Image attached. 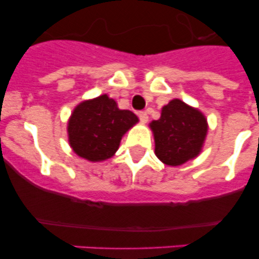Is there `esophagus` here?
<instances>
[{
    "label": "esophagus",
    "mask_w": 259,
    "mask_h": 259,
    "mask_svg": "<svg viewBox=\"0 0 259 259\" xmlns=\"http://www.w3.org/2000/svg\"><path fill=\"white\" fill-rule=\"evenodd\" d=\"M138 116H139V118H141V121L143 122V124H146V122L148 121V113L144 112V111H141V112L138 113Z\"/></svg>",
    "instance_id": "1"
}]
</instances>
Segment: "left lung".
<instances>
[{"mask_svg": "<svg viewBox=\"0 0 259 259\" xmlns=\"http://www.w3.org/2000/svg\"><path fill=\"white\" fill-rule=\"evenodd\" d=\"M154 138V153L167 166H180L202 152L208 133L206 116L181 100H171L161 117L149 124Z\"/></svg>", "mask_w": 259, "mask_h": 259, "instance_id": "8db88e82", "label": "left lung"}]
</instances>
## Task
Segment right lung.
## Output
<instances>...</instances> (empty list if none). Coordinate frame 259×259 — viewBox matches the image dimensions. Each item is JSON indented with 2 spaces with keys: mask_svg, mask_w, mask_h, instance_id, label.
<instances>
[{
  "mask_svg": "<svg viewBox=\"0 0 259 259\" xmlns=\"http://www.w3.org/2000/svg\"><path fill=\"white\" fill-rule=\"evenodd\" d=\"M139 121L129 110H120L107 94L83 101L72 110L67 121L69 144L75 154L89 162L111 158L121 138Z\"/></svg>",
  "mask_w": 259,
  "mask_h": 259,
  "instance_id": "1",
  "label": "right lung"
}]
</instances>
